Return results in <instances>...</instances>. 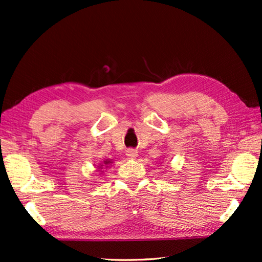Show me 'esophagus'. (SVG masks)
<instances>
[{
    "label": "esophagus",
    "mask_w": 262,
    "mask_h": 262,
    "mask_svg": "<svg viewBox=\"0 0 262 262\" xmlns=\"http://www.w3.org/2000/svg\"><path fill=\"white\" fill-rule=\"evenodd\" d=\"M126 156H127V158H128V159H136L137 156H138V151L136 150V149L129 148V149H127V150H126Z\"/></svg>",
    "instance_id": "obj_1"
}]
</instances>
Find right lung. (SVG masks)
<instances>
[{
    "label": "right lung",
    "mask_w": 262,
    "mask_h": 262,
    "mask_svg": "<svg viewBox=\"0 0 262 262\" xmlns=\"http://www.w3.org/2000/svg\"><path fill=\"white\" fill-rule=\"evenodd\" d=\"M113 162V160H111V159H105L103 161V163H99V166H98V169H99V171L100 170H102L103 169V167H110V164Z\"/></svg>",
    "instance_id": "add662e5"
}]
</instances>
